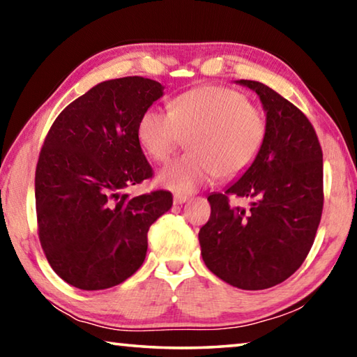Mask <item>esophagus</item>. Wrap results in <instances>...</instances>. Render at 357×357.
<instances>
[{"mask_svg": "<svg viewBox=\"0 0 357 357\" xmlns=\"http://www.w3.org/2000/svg\"><path fill=\"white\" fill-rule=\"evenodd\" d=\"M187 200H189V197H185V195H174L173 203L174 204H184Z\"/></svg>", "mask_w": 357, "mask_h": 357, "instance_id": "1", "label": "esophagus"}]
</instances>
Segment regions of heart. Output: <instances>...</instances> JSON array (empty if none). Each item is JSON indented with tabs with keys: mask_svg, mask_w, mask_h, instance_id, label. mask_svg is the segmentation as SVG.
<instances>
[{
	"mask_svg": "<svg viewBox=\"0 0 357 357\" xmlns=\"http://www.w3.org/2000/svg\"><path fill=\"white\" fill-rule=\"evenodd\" d=\"M268 124L261 110L236 89L200 86L179 94L170 110L149 107L140 116L137 138L149 159L165 162L184 138L190 153L159 173L162 187L187 195L215 176L233 179L255 164Z\"/></svg>",
	"mask_w": 357,
	"mask_h": 357,
	"instance_id": "heart-1",
	"label": "heart"
}]
</instances>
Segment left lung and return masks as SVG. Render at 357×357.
Returning a JSON list of instances; mask_svg holds the SVG:
<instances>
[{
	"label": "left lung",
	"instance_id": "left-lung-1",
	"mask_svg": "<svg viewBox=\"0 0 357 357\" xmlns=\"http://www.w3.org/2000/svg\"><path fill=\"white\" fill-rule=\"evenodd\" d=\"M253 89L266 112L264 146L249 170L228 189L208 197L211 217L203 225L202 257L211 273L241 289L279 285L304 263L323 213V151L310 121L266 84ZM252 202L229 206V195Z\"/></svg>",
	"mask_w": 357,
	"mask_h": 357
}]
</instances>
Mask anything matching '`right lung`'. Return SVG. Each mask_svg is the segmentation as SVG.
<instances>
[{
    "mask_svg": "<svg viewBox=\"0 0 357 357\" xmlns=\"http://www.w3.org/2000/svg\"><path fill=\"white\" fill-rule=\"evenodd\" d=\"M162 94L143 77L102 82L48 130L34 179L38 233L52 269L72 287L96 291L135 274L149 227L172 208L167 190L121 193L153 178L137 126Z\"/></svg>",
    "mask_w": 357,
    "mask_h": 357,
    "instance_id": "right-lung-1",
    "label": "right lung"
}]
</instances>
